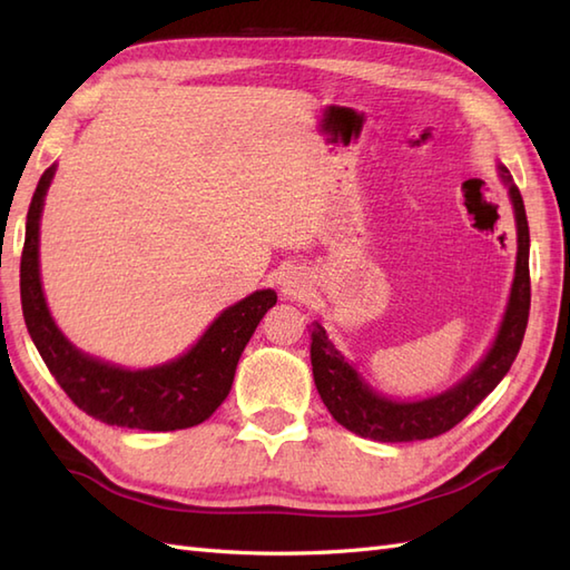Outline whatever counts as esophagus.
<instances>
[{"label":"esophagus","instance_id":"esophagus-1","mask_svg":"<svg viewBox=\"0 0 570 570\" xmlns=\"http://www.w3.org/2000/svg\"><path fill=\"white\" fill-rule=\"evenodd\" d=\"M278 286H282L284 298L301 301L308 294V276L301 269H288L282 274V282H278Z\"/></svg>","mask_w":570,"mask_h":570}]
</instances>
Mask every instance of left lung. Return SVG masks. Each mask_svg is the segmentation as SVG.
Here are the masks:
<instances>
[{"label":"left lung","instance_id":"left-lung-1","mask_svg":"<svg viewBox=\"0 0 570 570\" xmlns=\"http://www.w3.org/2000/svg\"><path fill=\"white\" fill-rule=\"evenodd\" d=\"M500 171L504 184L510 186L517 220L514 282L510 304H507L502 325L490 353L482 357L480 365L463 382H458L439 396L421 399V402H394V399H386L374 392L370 384H365V380L360 377L357 370L335 347L318 321L311 323V365L316 390L333 419L347 431L382 443L433 439V435L451 431L455 423L463 421L510 372L524 341L531 306L529 223L522 193L512 184V176L504 166H500Z\"/></svg>","mask_w":570,"mask_h":570}]
</instances>
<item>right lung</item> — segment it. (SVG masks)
<instances>
[{
  "label": "right lung",
  "mask_w": 570,
  "mask_h": 570,
  "mask_svg": "<svg viewBox=\"0 0 570 570\" xmlns=\"http://www.w3.org/2000/svg\"><path fill=\"white\" fill-rule=\"evenodd\" d=\"M56 166L46 168L29 205L21 252V311L31 341L70 402L110 426L176 431L198 426L225 402L242 350L264 313L276 304L272 288L254 292L213 321L184 357L149 370H122L68 343L48 313L39 276V223Z\"/></svg>",
  "instance_id": "right-lung-1"
}]
</instances>
